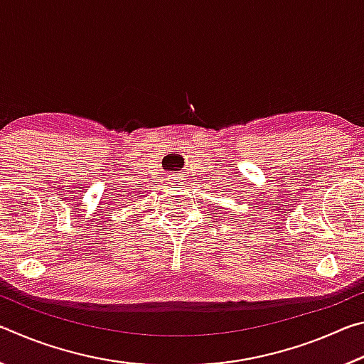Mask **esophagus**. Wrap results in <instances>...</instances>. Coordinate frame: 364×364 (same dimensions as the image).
Segmentation results:
<instances>
[{
    "label": "esophagus",
    "mask_w": 364,
    "mask_h": 364,
    "mask_svg": "<svg viewBox=\"0 0 364 364\" xmlns=\"http://www.w3.org/2000/svg\"><path fill=\"white\" fill-rule=\"evenodd\" d=\"M170 184H175V186H178V184H183V176L181 175H171L170 176Z\"/></svg>",
    "instance_id": "34e87169"
}]
</instances>
